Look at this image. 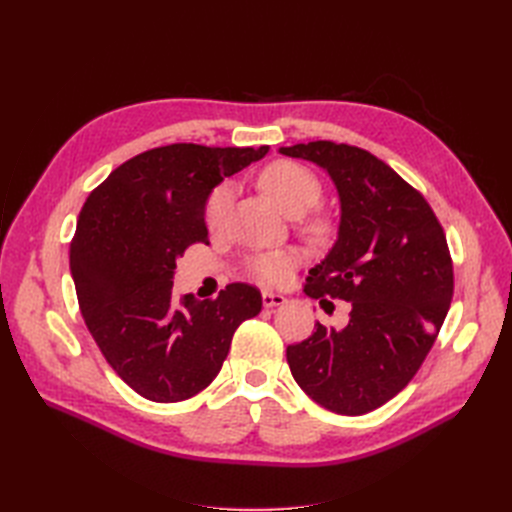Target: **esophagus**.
<instances>
[{
    "mask_svg": "<svg viewBox=\"0 0 512 512\" xmlns=\"http://www.w3.org/2000/svg\"><path fill=\"white\" fill-rule=\"evenodd\" d=\"M284 303H286L284 294L262 290V305H265V307H277V305H284Z\"/></svg>",
    "mask_w": 512,
    "mask_h": 512,
    "instance_id": "esophagus-1",
    "label": "esophagus"
}]
</instances>
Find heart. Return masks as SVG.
<instances>
[{"label":"heart","mask_w":512,"mask_h":512,"mask_svg":"<svg viewBox=\"0 0 512 512\" xmlns=\"http://www.w3.org/2000/svg\"><path fill=\"white\" fill-rule=\"evenodd\" d=\"M260 185L292 218H299V215L312 209L320 200L322 192L320 181L312 170L290 160H277L269 164L260 173ZM232 196H235V188L228 181L213 188L205 203V224L209 228L222 226L232 203ZM299 262V252L277 250L247 258V271L262 284H282Z\"/></svg>","instance_id":"1"}]
</instances>
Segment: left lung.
Instances as JSON below:
<instances>
[{
	"label": "left lung",
	"instance_id": "left-lung-1",
	"mask_svg": "<svg viewBox=\"0 0 512 512\" xmlns=\"http://www.w3.org/2000/svg\"><path fill=\"white\" fill-rule=\"evenodd\" d=\"M318 164L339 194L337 241L309 269L305 294L352 303L342 331L286 348L301 389L337 414L380 408L414 378L453 299V260L421 192L369 151L331 141L280 147Z\"/></svg>",
	"mask_w": 512,
	"mask_h": 512
}]
</instances>
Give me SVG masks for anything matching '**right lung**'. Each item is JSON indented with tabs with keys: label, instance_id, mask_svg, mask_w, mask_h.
Instances as JSON below:
<instances>
[{
	"label": "right lung",
	"instance_id": "add662e5",
	"mask_svg": "<svg viewBox=\"0 0 512 512\" xmlns=\"http://www.w3.org/2000/svg\"><path fill=\"white\" fill-rule=\"evenodd\" d=\"M269 147L175 143L138 153L89 194L70 243V271L91 337L130 389L158 404L213 382L260 290L228 284L215 299H177V258L209 243L205 203L224 177Z\"/></svg>",
	"mask_w": 512,
	"mask_h": 512
}]
</instances>
